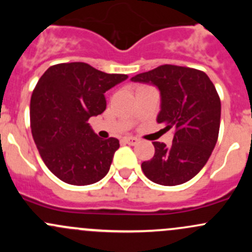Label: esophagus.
<instances>
[{"label":"esophagus","mask_w":252,"mask_h":252,"mask_svg":"<svg viewBox=\"0 0 252 252\" xmlns=\"http://www.w3.org/2000/svg\"><path fill=\"white\" fill-rule=\"evenodd\" d=\"M124 144H128V145H135L136 142H138V139L136 138H133V136H128V138H123Z\"/></svg>","instance_id":"34e87169"}]
</instances>
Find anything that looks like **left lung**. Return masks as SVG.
Instances as JSON below:
<instances>
[{
    "label": "left lung",
    "instance_id": "left-lung-1",
    "mask_svg": "<svg viewBox=\"0 0 252 252\" xmlns=\"http://www.w3.org/2000/svg\"><path fill=\"white\" fill-rule=\"evenodd\" d=\"M150 83L161 91L157 123L174 129L171 146L152 142L155 155L141 163L151 182L166 187L187 183L210 158L218 139L220 98L205 72L195 68L163 64L131 78Z\"/></svg>",
    "mask_w": 252,
    "mask_h": 252
}]
</instances>
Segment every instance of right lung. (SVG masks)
I'll use <instances>...</instances> for the list:
<instances>
[{
    "label": "right lung",
    "instance_id": "1",
    "mask_svg": "<svg viewBox=\"0 0 252 252\" xmlns=\"http://www.w3.org/2000/svg\"><path fill=\"white\" fill-rule=\"evenodd\" d=\"M126 78L72 62L51 65L39 79L30 100V126L42 161L58 179L89 185L108 173L119 141L98 138L88 121L106 110L103 94Z\"/></svg>",
    "mask_w": 252,
    "mask_h": 252
}]
</instances>
